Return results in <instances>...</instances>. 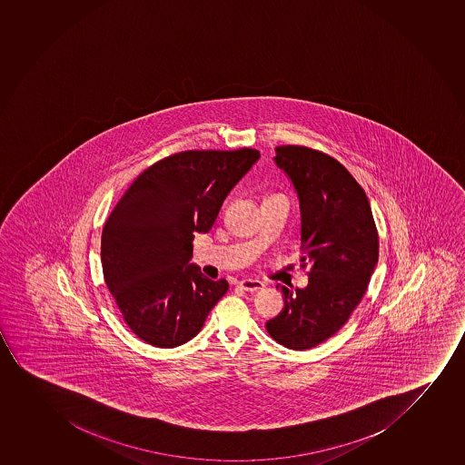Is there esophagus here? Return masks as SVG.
Segmentation results:
<instances>
[{
    "label": "esophagus",
    "instance_id": "obj_1",
    "mask_svg": "<svg viewBox=\"0 0 465 465\" xmlns=\"http://www.w3.org/2000/svg\"><path fill=\"white\" fill-rule=\"evenodd\" d=\"M238 287L245 292H261L264 289V282L258 280H244L238 282Z\"/></svg>",
    "mask_w": 465,
    "mask_h": 465
}]
</instances>
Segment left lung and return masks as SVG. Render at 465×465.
I'll list each match as a JSON object with an SVG mask.
<instances>
[{
	"mask_svg": "<svg viewBox=\"0 0 465 465\" xmlns=\"http://www.w3.org/2000/svg\"><path fill=\"white\" fill-rule=\"evenodd\" d=\"M275 163L295 185L301 207V269L309 285L284 293V309L265 329L292 350L329 340L349 321L369 287L380 241L369 200L349 170L320 150L278 145Z\"/></svg>",
	"mask_w": 465,
	"mask_h": 465,
	"instance_id": "1",
	"label": "left lung"
}]
</instances>
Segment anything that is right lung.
Wrapping results in <instances>:
<instances>
[{
	"label": "right lung",
	"mask_w": 465,
	"mask_h": 465,
	"mask_svg": "<svg viewBox=\"0 0 465 465\" xmlns=\"http://www.w3.org/2000/svg\"><path fill=\"white\" fill-rule=\"evenodd\" d=\"M256 149L184 150L150 165L110 213L101 235L105 284L140 340L172 349L198 335L229 290L189 264Z\"/></svg>",
	"instance_id": "right-lung-1"
}]
</instances>
